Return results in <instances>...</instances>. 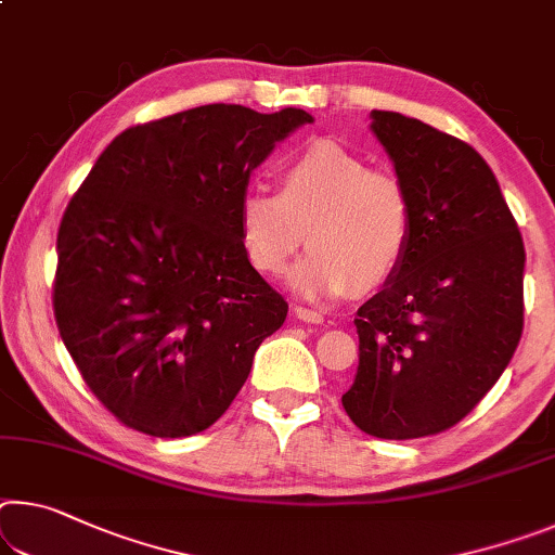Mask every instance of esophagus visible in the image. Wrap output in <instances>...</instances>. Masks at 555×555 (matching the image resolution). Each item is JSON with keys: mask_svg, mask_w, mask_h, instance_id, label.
<instances>
[{"mask_svg": "<svg viewBox=\"0 0 555 555\" xmlns=\"http://www.w3.org/2000/svg\"><path fill=\"white\" fill-rule=\"evenodd\" d=\"M294 313H296L298 321H306V323H323V315H321L319 311L304 309V306H296Z\"/></svg>", "mask_w": 555, "mask_h": 555, "instance_id": "obj_1", "label": "esophagus"}]
</instances>
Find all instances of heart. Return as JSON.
Listing matches in <instances>:
<instances>
[{
    "label": "heart",
    "mask_w": 555,
    "mask_h": 555,
    "mask_svg": "<svg viewBox=\"0 0 555 555\" xmlns=\"http://www.w3.org/2000/svg\"><path fill=\"white\" fill-rule=\"evenodd\" d=\"M246 259L281 274L306 242L313 249L288 276L296 294L333 298L373 292L400 269L415 234V207L400 180L375 172L338 140L319 138L279 165V192L251 184L236 205Z\"/></svg>",
    "instance_id": "1"
}]
</instances>
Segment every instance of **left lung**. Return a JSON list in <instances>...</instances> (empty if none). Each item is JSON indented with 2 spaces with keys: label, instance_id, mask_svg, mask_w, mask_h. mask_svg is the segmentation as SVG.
<instances>
[{
  "label": "left lung",
  "instance_id": "obj_1",
  "mask_svg": "<svg viewBox=\"0 0 555 555\" xmlns=\"http://www.w3.org/2000/svg\"><path fill=\"white\" fill-rule=\"evenodd\" d=\"M410 192L415 234L383 292L358 309V373L343 408L363 433H444L506 371L524 331V240L499 182L464 140L373 111Z\"/></svg>",
  "mask_w": 555,
  "mask_h": 555
}]
</instances>
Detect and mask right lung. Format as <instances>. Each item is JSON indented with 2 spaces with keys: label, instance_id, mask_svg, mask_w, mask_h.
Masks as SVG:
<instances>
[{
  "label": "right lung",
  "instance_id": "right-lung-1",
  "mask_svg": "<svg viewBox=\"0 0 555 555\" xmlns=\"http://www.w3.org/2000/svg\"><path fill=\"white\" fill-rule=\"evenodd\" d=\"M301 108L212 103L122 130L61 219L54 315L122 425L190 437L224 415L288 304L246 259L236 205Z\"/></svg>",
  "mask_w": 555,
  "mask_h": 555
}]
</instances>
